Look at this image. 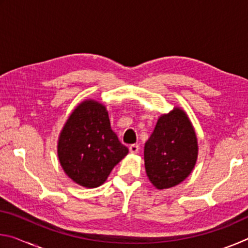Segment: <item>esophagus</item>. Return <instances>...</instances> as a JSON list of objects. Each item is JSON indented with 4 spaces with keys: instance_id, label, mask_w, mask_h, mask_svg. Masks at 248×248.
Segmentation results:
<instances>
[{
    "instance_id": "obj_1",
    "label": "esophagus",
    "mask_w": 248,
    "mask_h": 248,
    "mask_svg": "<svg viewBox=\"0 0 248 248\" xmlns=\"http://www.w3.org/2000/svg\"><path fill=\"white\" fill-rule=\"evenodd\" d=\"M129 150L130 152H131L132 154H137L138 152H139V145L138 144H131L129 146Z\"/></svg>"
}]
</instances>
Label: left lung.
<instances>
[{
    "instance_id": "8db88e82",
    "label": "left lung",
    "mask_w": 248,
    "mask_h": 248,
    "mask_svg": "<svg viewBox=\"0 0 248 248\" xmlns=\"http://www.w3.org/2000/svg\"><path fill=\"white\" fill-rule=\"evenodd\" d=\"M198 157L195 129L186 112L174 107L159 117L144 145V165L157 189L174 187L190 175Z\"/></svg>"
}]
</instances>
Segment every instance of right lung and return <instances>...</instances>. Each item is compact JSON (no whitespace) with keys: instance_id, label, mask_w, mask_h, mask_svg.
I'll return each mask as SVG.
<instances>
[{"instance_id":"right-lung-1","label":"right lung","mask_w":248,"mask_h":248,"mask_svg":"<svg viewBox=\"0 0 248 248\" xmlns=\"http://www.w3.org/2000/svg\"><path fill=\"white\" fill-rule=\"evenodd\" d=\"M128 152L111 130L106 107L93 99L84 100L74 109L58 140V156L64 173L86 188L106 182Z\"/></svg>"}]
</instances>
